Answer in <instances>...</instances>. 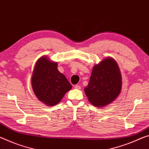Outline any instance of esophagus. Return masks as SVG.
<instances>
[{
	"mask_svg": "<svg viewBox=\"0 0 149 149\" xmlns=\"http://www.w3.org/2000/svg\"><path fill=\"white\" fill-rule=\"evenodd\" d=\"M74 88L76 89H81V86L79 85V84H76V85L74 86Z\"/></svg>",
	"mask_w": 149,
	"mask_h": 149,
	"instance_id": "esophagus-1",
	"label": "esophagus"
}]
</instances>
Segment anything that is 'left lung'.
I'll return each instance as SVG.
<instances>
[{
	"mask_svg": "<svg viewBox=\"0 0 149 149\" xmlns=\"http://www.w3.org/2000/svg\"><path fill=\"white\" fill-rule=\"evenodd\" d=\"M122 77L117 63L107 57L94 66L84 92L89 102L97 107H104L114 101L120 93Z\"/></svg>",
	"mask_w": 149,
	"mask_h": 149,
	"instance_id": "obj_1",
	"label": "left lung"
}]
</instances>
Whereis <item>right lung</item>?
<instances>
[{"mask_svg":"<svg viewBox=\"0 0 149 149\" xmlns=\"http://www.w3.org/2000/svg\"><path fill=\"white\" fill-rule=\"evenodd\" d=\"M57 63L43 56L38 59L32 76V87L40 101L48 105L58 104L72 88L65 75L57 69Z\"/></svg>","mask_w":149,"mask_h":149,"instance_id":"obj_1","label":"right lung"}]
</instances>
